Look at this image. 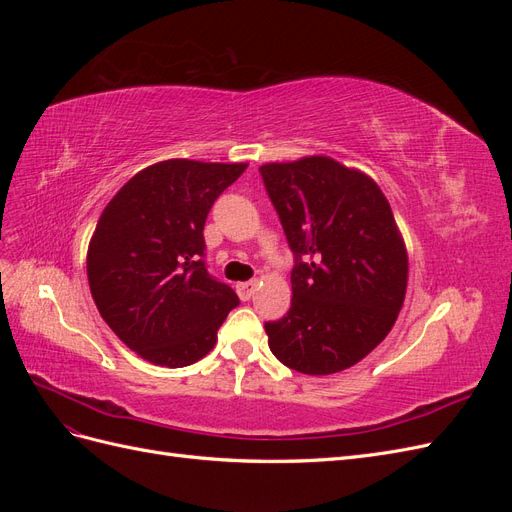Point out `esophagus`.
Listing matches in <instances>:
<instances>
[{"mask_svg": "<svg viewBox=\"0 0 512 512\" xmlns=\"http://www.w3.org/2000/svg\"><path fill=\"white\" fill-rule=\"evenodd\" d=\"M254 290H256V282H241V284H237V292H239V297L243 301H250L254 297Z\"/></svg>", "mask_w": 512, "mask_h": 512, "instance_id": "34e87169", "label": "esophagus"}]
</instances>
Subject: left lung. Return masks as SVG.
I'll use <instances>...</instances> for the list:
<instances>
[{
    "label": "left lung",
    "instance_id": "8db88e82",
    "mask_svg": "<svg viewBox=\"0 0 512 512\" xmlns=\"http://www.w3.org/2000/svg\"><path fill=\"white\" fill-rule=\"evenodd\" d=\"M294 254L292 301L265 322L269 348L309 376L359 363L389 335L408 284V254L374 179L327 156L260 166Z\"/></svg>",
    "mask_w": 512,
    "mask_h": 512
}]
</instances>
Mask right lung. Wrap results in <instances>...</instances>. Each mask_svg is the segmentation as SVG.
Wrapping results in <instances>:
<instances>
[{
  "label": "right lung",
  "instance_id": "obj_1",
  "mask_svg": "<svg viewBox=\"0 0 512 512\" xmlns=\"http://www.w3.org/2000/svg\"><path fill=\"white\" fill-rule=\"evenodd\" d=\"M247 164L166 160L134 175L102 211L87 252L98 312L145 361L192 365L215 346L239 297L205 262V220Z\"/></svg>",
  "mask_w": 512,
  "mask_h": 512
}]
</instances>
